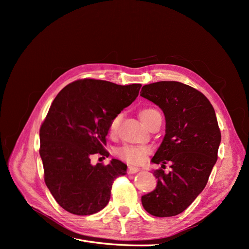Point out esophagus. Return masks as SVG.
Wrapping results in <instances>:
<instances>
[{"mask_svg": "<svg viewBox=\"0 0 249 249\" xmlns=\"http://www.w3.org/2000/svg\"><path fill=\"white\" fill-rule=\"evenodd\" d=\"M137 171H139V168H138V167L129 166V168H127V172H129V173H136Z\"/></svg>", "mask_w": 249, "mask_h": 249, "instance_id": "34e87169", "label": "esophagus"}]
</instances>
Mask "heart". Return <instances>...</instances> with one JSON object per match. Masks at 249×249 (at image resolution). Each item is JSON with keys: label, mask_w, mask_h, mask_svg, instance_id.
Masks as SVG:
<instances>
[{"label": "heart", "mask_w": 249, "mask_h": 249, "mask_svg": "<svg viewBox=\"0 0 249 249\" xmlns=\"http://www.w3.org/2000/svg\"><path fill=\"white\" fill-rule=\"evenodd\" d=\"M158 112L156 109L153 108H144L140 110L139 112V117L141 119V122L147 125V124L150 122L156 114H158ZM120 120H122V115H116L111 119V122L109 124L108 131L110 136H115L118 126L120 124ZM149 148L146 146H134V145H125L122 148H119L117 150V156L123 159L124 161L130 163V164H140L143 162V160L145 159V156L149 153Z\"/></svg>", "instance_id": "1"}]
</instances>
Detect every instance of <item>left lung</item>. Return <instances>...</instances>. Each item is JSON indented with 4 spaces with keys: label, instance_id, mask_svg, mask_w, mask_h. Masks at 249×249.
Wrapping results in <instances>:
<instances>
[{
    "label": "left lung",
    "instance_id": "8db88e82",
    "mask_svg": "<svg viewBox=\"0 0 249 249\" xmlns=\"http://www.w3.org/2000/svg\"><path fill=\"white\" fill-rule=\"evenodd\" d=\"M140 95L153 102L165 116V136L152 162L172 171L153 170L156 189L141 197L146 212L157 217L180 214L205 189L220 145L215 110L198 90L179 82L144 85Z\"/></svg>",
    "mask_w": 249,
    "mask_h": 249
}]
</instances>
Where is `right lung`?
<instances>
[{"instance_id": "right-lung-1", "label": "right lung", "mask_w": 249, "mask_h": 249, "mask_svg": "<svg viewBox=\"0 0 249 249\" xmlns=\"http://www.w3.org/2000/svg\"><path fill=\"white\" fill-rule=\"evenodd\" d=\"M140 87L84 79L65 86L52 103L40 127L39 154L44 182L67 212L84 216L103 210L113 180L125 175L122 161L92 165L90 158L109 157L104 146L111 119L136 100Z\"/></svg>"}]
</instances>
